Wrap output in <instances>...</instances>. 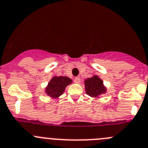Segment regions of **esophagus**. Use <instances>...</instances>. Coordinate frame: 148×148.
<instances>
[{"label":"esophagus","mask_w":148,"mask_h":148,"mask_svg":"<svg viewBox=\"0 0 148 148\" xmlns=\"http://www.w3.org/2000/svg\"><path fill=\"white\" fill-rule=\"evenodd\" d=\"M74 82L75 84H80L81 83V78H78V77H75V79H74Z\"/></svg>","instance_id":"esophagus-1"}]
</instances>
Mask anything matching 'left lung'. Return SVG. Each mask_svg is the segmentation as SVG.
Masks as SVG:
<instances>
[{
  "instance_id": "obj_1",
  "label": "left lung",
  "mask_w": 148,
  "mask_h": 148,
  "mask_svg": "<svg viewBox=\"0 0 148 148\" xmlns=\"http://www.w3.org/2000/svg\"><path fill=\"white\" fill-rule=\"evenodd\" d=\"M84 84L86 94L91 97H98L106 91L103 81L97 75L86 79Z\"/></svg>"
}]
</instances>
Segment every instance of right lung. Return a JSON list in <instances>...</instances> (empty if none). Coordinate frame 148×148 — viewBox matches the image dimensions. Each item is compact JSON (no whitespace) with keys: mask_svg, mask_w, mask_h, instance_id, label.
I'll use <instances>...</instances> for the list:
<instances>
[{"mask_svg":"<svg viewBox=\"0 0 148 148\" xmlns=\"http://www.w3.org/2000/svg\"><path fill=\"white\" fill-rule=\"evenodd\" d=\"M72 82V80L68 77L55 76L48 83L45 89V92L51 97L57 98L63 94L66 86Z\"/></svg>","mask_w":148,"mask_h":148,"instance_id":"add662e5","label":"right lung"}]
</instances>
